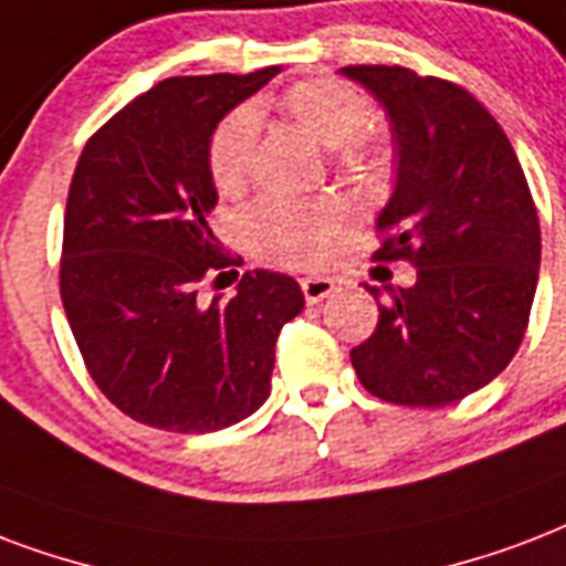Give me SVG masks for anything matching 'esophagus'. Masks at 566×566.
Here are the masks:
<instances>
[{
  "label": "esophagus",
  "instance_id": "esophagus-1",
  "mask_svg": "<svg viewBox=\"0 0 566 566\" xmlns=\"http://www.w3.org/2000/svg\"><path fill=\"white\" fill-rule=\"evenodd\" d=\"M302 293H305L308 305H317V302L329 300L332 293H335V282L323 279V275H312V279H302Z\"/></svg>",
  "mask_w": 566,
  "mask_h": 566
}]
</instances>
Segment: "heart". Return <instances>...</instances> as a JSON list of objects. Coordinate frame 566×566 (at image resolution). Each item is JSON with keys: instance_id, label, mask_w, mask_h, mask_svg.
Segmentation results:
<instances>
[{"instance_id": "1", "label": "heart", "mask_w": 566, "mask_h": 566, "mask_svg": "<svg viewBox=\"0 0 566 566\" xmlns=\"http://www.w3.org/2000/svg\"><path fill=\"white\" fill-rule=\"evenodd\" d=\"M282 109L326 150H338L347 163H359L365 150L359 136L370 127V103L338 80H312L293 85L282 97ZM258 139V112L240 106L213 129L207 168L219 192L243 189ZM245 245L275 264L312 270L329 254L332 237L344 231V210L332 201H296L270 196L254 201L240 216Z\"/></svg>"}]
</instances>
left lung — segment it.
<instances>
[{"instance_id": "1", "label": "left lung", "mask_w": 566, "mask_h": 566, "mask_svg": "<svg viewBox=\"0 0 566 566\" xmlns=\"http://www.w3.org/2000/svg\"><path fill=\"white\" fill-rule=\"evenodd\" d=\"M395 139V187L379 210V261L407 258L416 284L379 305L350 353L370 395L448 407L493 382L523 344L541 273V222L504 129L454 82L356 64Z\"/></svg>"}]
</instances>
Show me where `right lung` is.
Masks as SVG:
<instances>
[{
  "label": "right lung",
  "mask_w": 566,
  "mask_h": 566,
  "mask_svg": "<svg viewBox=\"0 0 566 566\" xmlns=\"http://www.w3.org/2000/svg\"><path fill=\"white\" fill-rule=\"evenodd\" d=\"M282 67L175 76L112 115L82 150L64 213L62 302L101 391L142 424L216 433L270 398L275 340L305 305L291 275L254 270L201 305L226 270L207 219L213 129Z\"/></svg>",
  "instance_id": "obj_1"
}]
</instances>
